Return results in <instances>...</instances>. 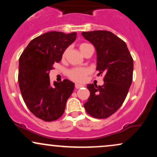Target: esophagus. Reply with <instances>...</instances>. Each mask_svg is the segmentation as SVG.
Wrapping results in <instances>:
<instances>
[{
    "instance_id": "esophagus-1",
    "label": "esophagus",
    "mask_w": 157,
    "mask_h": 157,
    "mask_svg": "<svg viewBox=\"0 0 157 157\" xmlns=\"http://www.w3.org/2000/svg\"><path fill=\"white\" fill-rule=\"evenodd\" d=\"M75 88H76V89H80V88H81V87H83V85H82V84H79V83H76L75 84Z\"/></svg>"
}]
</instances>
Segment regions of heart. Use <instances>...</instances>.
I'll use <instances>...</instances> for the list:
<instances>
[{
    "label": "heart",
    "instance_id": "1",
    "mask_svg": "<svg viewBox=\"0 0 157 157\" xmlns=\"http://www.w3.org/2000/svg\"><path fill=\"white\" fill-rule=\"evenodd\" d=\"M90 46H91L89 44L87 43H81L79 45V48H80V52H82V55H84L86 50L89 48ZM66 54H67V49H66L63 53V58L66 57ZM89 74V70L86 68H74L71 69H69L67 71V76L68 78L71 79V80L75 81V82H83L86 80V76Z\"/></svg>",
    "mask_w": 157,
    "mask_h": 157
}]
</instances>
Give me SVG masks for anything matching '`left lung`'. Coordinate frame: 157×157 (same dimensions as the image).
I'll use <instances>...</instances> for the list:
<instances>
[{"label": "left lung", "instance_id": "1", "mask_svg": "<svg viewBox=\"0 0 157 157\" xmlns=\"http://www.w3.org/2000/svg\"><path fill=\"white\" fill-rule=\"evenodd\" d=\"M82 35L96 48L97 75L104 76L102 86H87L90 96L84 108L93 117L107 118L125 101L133 80L134 60L125 43L111 32H83Z\"/></svg>", "mask_w": 157, "mask_h": 157}]
</instances>
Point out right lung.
<instances>
[{"label": "right lung", "mask_w": 157, "mask_h": 157, "mask_svg": "<svg viewBox=\"0 0 157 157\" xmlns=\"http://www.w3.org/2000/svg\"><path fill=\"white\" fill-rule=\"evenodd\" d=\"M76 36V32H47L32 40L20 57L18 82L23 99L29 111L44 121L60 118L73 92L75 84L68 80L52 86L48 74Z\"/></svg>", "instance_id": "obj_1"}]
</instances>
